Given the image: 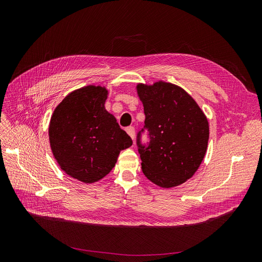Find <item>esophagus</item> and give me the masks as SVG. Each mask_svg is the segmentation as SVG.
I'll list each match as a JSON object with an SVG mask.
<instances>
[{
	"mask_svg": "<svg viewBox=\"0 0 262 262\" xmlns=\"http://www.w3.org/2000/svg\"><path fill=\"white\" fill-rule=\"evenodd\" d=\"M126 133L129 134L130 138H131L132 140H134V136H136V130H134L133 126H129V128L126 129Z\"/></svg>",
	"mask_w": 262,
	"mask_h": 262,
	"instance_id": "34e87169",
	"label": "esophagus"
}]
</instances>
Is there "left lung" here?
I'll use <instances>...</instances> for the list:
<instances>
[{
    "instance_id": "left-lung-1",
    "label": "left lung",
    "mask_w": 262,
    "mask_h": 262,
    "mask_svg": "<svg viewBox=\"0 0 262 262\" xmlns=\"http://www.w3.org/2000/svg\"><path fill=\"white\" fill-rule=\"evenodd\" d=\"M149 132L147 147L140 143L142 171L158 187L169 189L191 178L207 153L209 121L195 100L180 86L158 81L139 83Z\"/></svg>"
}]
</instances>
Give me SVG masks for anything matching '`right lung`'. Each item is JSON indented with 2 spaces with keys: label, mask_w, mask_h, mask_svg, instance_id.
Wrapping results in <instances>:
<instances>
[{
  "label": "right lung",
  "mask_w": 262,
  "mask_h": 262,
  "mask_svg": "<svg viewBox=\"0 0 262 262\" xmlns=\"http://www.w3.org/2000/svg\"><path fill=\"white\" fill-rule=\"evenodd\" d=\"M108 90L87 85L71 92L55 107L49 123L52 154L67 175L84 184L104 178L131 138L105 108Z\"/></svg>",
  "instance_id": "1"
}]
</instances>
